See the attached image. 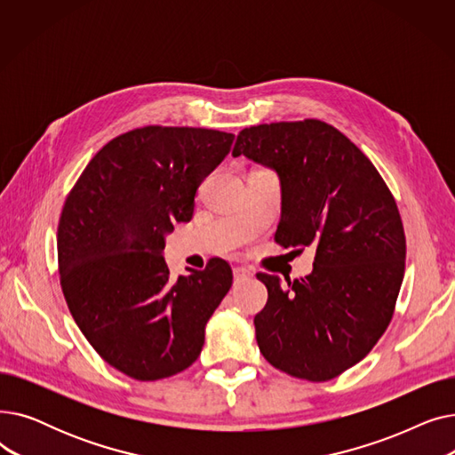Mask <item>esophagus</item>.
Listing matches in <instances>:
<instances>
[{
  "mask_svg": "<svg viewBox=\"0 0 455 455\" xmlns=\"http://www.w3.org/2000/svg\"><path fill=\"white\" fill-rule=\"evenodd\" d=\"M232 273H234V280L235 282H243V280L252 276V273L249 269H245V267H234Z\"/></svg>",
  "mask_w": 455,
  "mask_h": 455,
  "instance_id": "esophagus-1",
  "label": "esophagus"
}]
</instances>
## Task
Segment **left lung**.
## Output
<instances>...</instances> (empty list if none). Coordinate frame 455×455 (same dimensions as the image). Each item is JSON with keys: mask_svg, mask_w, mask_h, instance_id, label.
<instances>
[{"mask_svg": "<svg viewBox=\"0 0 455 455\" xmlns=\"http://www.w3.org/2000/svg\"><path fill=\"white\" fill-rule=\"evenodd\" d=\"M234 156L276 172L282 215L275 242L290 254L314 249V271L288 280L267 273L256 341L282 372L326 381L384 336L405 269V234L395 197L372 162L321 119L243 129Z\"/></svg>", "mask_w": 455, "mask_h": 455, "instance_id": "1", "label": "left lung"}]
</instances>
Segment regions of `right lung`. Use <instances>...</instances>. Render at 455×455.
I'll return each mask as SVG.
<instances>
[{"label":"right lung","mask_w":455,"mask_h":455,"mask_svg":"<svg viewBox=\"0 0 455 455\" xmlns=\"http://www.w3.org/2000/svg\"><path fill=\"white\" fill-rule=\"evenodd\" d=\"M234 134L148 125L110 140L66 197L57 234L69 314L103 360L155 381L194 363L204 326L228 293V261L173 278L164 234L194 215L196 191Z\"/></svg>","instance_id":"1"}]
</instances>
